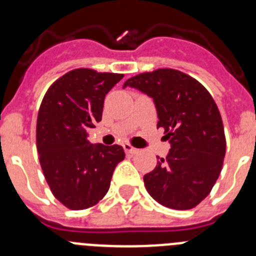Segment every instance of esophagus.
Wrapping results in <instances>:
<instances>
[{
  "label": "esophagus",
  "instance_id": "obj_1",
  "mask_svg": "<svg viewBox=\"0 0 256 256\" xmlns=\"http://www.w3.org/2000/svg\"><path fill=\"white\" fill-rule=\"evenodd\" d=\"M123 148H124V151H126V154H130V155H134V154L138 152V150H137L136 148H133L132 144H124Z\"/></svg>",
  "mask_w": 256,
  "mask_h": 256
}]
</instances>
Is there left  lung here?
<instances>
[{"mask_svg": "<svg viewBox=\"0 0 256 256\" xmlns=\"http://www.w3.org/2000/svg\"><path fill=\"white\" fill-rule=\"evenodd\" d=\"M152 97L170 150L155 169L144 174V187L162 206L188 210L212 191L226 155L220 112L206 88L176 69H156L126 80Z\"/></svg>", "mask_w": 256, "mask_h": 256, "instance_id": "obj_1", "label": "left lung"}]
</instances>
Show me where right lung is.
<instances>
[{"mask_svg": "<svg viewBox=\"0 0 256 256\" xmlns=\"http://www.w3.org/2000/svg\"><path fill=\"white\" fill-rule=\"evenodd\" d=\"M123 76L88 68L70 70L50 86L40 104L36 132L40 168L52 195L68 209H88L102 200L126 156L119 144L87 140L102 118L106 94Z\"/></svg>", "mask_w": 256, "mask_h": 256, "instance_id": "obj_1", "label": "right lung"}]
</instances>
